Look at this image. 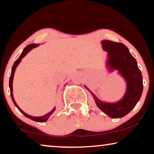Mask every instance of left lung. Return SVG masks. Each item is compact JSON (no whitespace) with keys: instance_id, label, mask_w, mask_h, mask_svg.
<instances>
[{"instance_id":"1","label":"left lung","mask_w":154,"mask_h":154,"mask_svg":"<svg viewBox=\"0 0 154 154\" xmlns=\"http://www.w3.org/2000/svg\"><path fill=\"white\" fill-rule=\"evenodd\" d=\"M102 47L107 52L106 67L109 71L116 70L126 82L125 93L116 102H102L94 95L88 88L93 97L98 108L112 119H120L129 113L136 106L142 96L143 79L141 71L133 56L128 48L121 43L103 40Z\"/></svg>"}]
</instances>
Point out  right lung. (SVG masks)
Masks as SVG:
<instances>
[{
  "mask_svg": "<svg viewBox=\"0 0 154 154\" xmlns=\"http://www.w3.org/2000/svg\"><path fill=\"white\" fill-rule=\"evenodd\" d=\"M38 46H39V44H30V45H27L26 48H24V50H23L22 54H20V57H19L17 60L15 62H14L13 66H12V71H11V75H10V81H9V87H10V95H11V98H12V102H13L14 104L15 105V106L19 110L21 113H22V114H24L25 116L28 118V119H31V120H33V121H34L35 122H39V123H43V122H45L47 121V120L49 119V117L51 116L52 113L54 111H55V107L52 109L51 111H50L49 113H48L47 114L43 116H38V117H35V116H30L29 114H27L24 112V111H23L22 109H21L20 107L17 104V103L15 101H14V97H13V91H12V82H13V78H14V72H15V69L17 68V66H18L19 64H20L21 61H22V59L26 55V54L28 53V52L30 51L33 49V48H35L38 47Z\"/></svg>",
  "mask_w": 154,
  "mask_h": 154,
  "instance_id": "obj_1",
  "label": "right lung"
}]
</instances>
